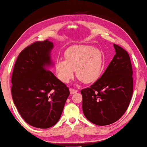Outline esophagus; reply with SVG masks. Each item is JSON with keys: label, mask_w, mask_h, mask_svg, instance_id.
<instances>
[{"label": "esophagus", "mask_w": 147, "mask_h": 147, "mask_svg": "<svg viewBox=\"0 0 147 147\" xmlns=\"http://www.w3.org/2000/svg\"><path fill=\"white\" fill-rule=\"evenodd\" d=\"M69 92H70V94H74L75 93H77L78 92V90L76 89H73V88H70L69 89Z\"/></svg>", "instance_id": "esophagus-1"}]
</instances>
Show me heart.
<instances>
[{"label":"heart","instance_id":"b5f03b06","mask_svg":"<svg viewBox=\"0 0 147 147\" xmlns=\"http://www.w3.org/2000/svg\"><path fill=\"white\" fill-rule=\"evenodd\" d=\"M65 59L55 63L57 78L63 83L73 78L74 71L79 80L85 83L96 81L101 76L104 66V56L98 48L88 45H75L68 48L64 53Z\"/></svg>","mask_w":147,"mask_h":147}]
</instances>
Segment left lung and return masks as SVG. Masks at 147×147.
Wrapping results in <instances>:
<instances>
[{
  "mask_svg": "<svg viewBox=\"0 0 147 147\" xmlns=\"http://www.w3.org/2000/svg\"><path fill=\"white\" fill-rule=\"evenodd\" d=\"M115 55L90 88L82 90L84 116L99 126L117 121L127 110L133 93L132 67L127 51L114 44Z\"/></svg>",
  "mask_w": 147,
  "mask_h": 147,
  "instance_id": "1",
  "label": "left lung"
}]
</instances>
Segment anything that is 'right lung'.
<instances>
[{"label": "right lung", "instance_id": "add662e5", "mask_svg": "<svg viewBox=\"0 0 147 147\" xmlns=\"http://www.w3.org/2000/svg\"><path fill=\"white\" fill-rule=\"evenodd\" d=\"M53 48L48 39L28 46L18 56L12 74L13 101L23 119L36 128L55 125L69 95L66 84L50 71Z\"/></svg>", "mask_w": 147, "mask_h": 147}]
</instances>
